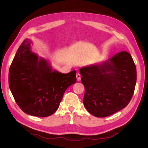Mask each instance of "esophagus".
<instances>
[{"mask_svg":"<svg viewBox=\"0 0 148 148\" xmlns=\"http://www.w3.org/2000/svg\"><path fill=\"white\" fill-rule=\"evenodd\" d=\"M76 77H77L78 81H79V80L81 79V75H80L79 73H77V75H76Z\"/></svg>","mask_w":148,"mask_h":148,"instance_id":"obj_1","label":"esophagus"}]
</instances>
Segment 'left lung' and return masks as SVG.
I'll return each mask as SVG.
<instances>
[{"label": "left lung", "mask_w": 148, "mask_h": 148, "mask_svg": "<svg viewBox=\"0 0 148 148\" xmlns=\"http://www.w3.org/2000/svg\"><path fill=\"white\" fill-rule=\"evenodd\" d=\"M79 72L85 89L84 106L95 117L112 115L125 108L132 99L136 69L128 52H119L108 61L83 67Z\"/></svg>", "instance_id": "left-lung-1"}]
</instances>
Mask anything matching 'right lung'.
I'll list each match as a JSON object with an SVG mask.
<instances>
[{
  "label": "right lung",
  "instance_id": "add662e5",
  "mask_svg": "<svg viewBox=\"0 0 148 148\" xmlns=\"http://www.w3.org/2000/svg\"><path fill=\"white\" fill-rule=\"evenodd\" d=\"M25 39L10 66L8 84L16 104L25 113L44 117L59 107L66 89L77 82L76 71L64 74L52 71L46 60L30 49Z\"/></svg>",
  "mask_w": 148,
  "mask_h": 148
}]
</instances>
